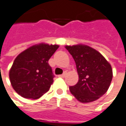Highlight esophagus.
I'll return each instance as SVG.
<instances>
[{
    "mask_svg": "<svg viewBox=\"0 0 126 126\" xmlns=\"http://www.w3.org/2000/svg\"><path fill=\"white\" fill-rule=\"evenodd\" d=\"M66 75H67V72H64V73H63L62 75H59V77H64Z\"/></svg>",
    "mask_w": 126,
    "mask_h": 126,
    "instance_id": "34e87169",
    "label": "esophagus"
}]
</instances>
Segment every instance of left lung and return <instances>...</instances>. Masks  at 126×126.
<instances>
[{"label": "left lung", "instance_id": "1", "mask_svg": "<svg viewBox=\"0 0 126 126\" xmlns=\"http://www.w3.org/2000/svg\"><path fill=\"white\" fill-rule=\"evenodd\" d=\"M65 48L75 62L79 75L78 82L69 87L71 93L84 103L99 99L111 83V65L100 52L87 45L66 46Z\"/></svg>", "mask_w": 126, "mask_h": 126}]
</instances>
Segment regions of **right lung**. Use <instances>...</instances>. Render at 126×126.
I'll return each instance as SVG.
<instances>
[{
	"instance_id": "1",
	"label": "right lung",
	"mask_w": 126,
	"mask_h": 126,
	"mask_svg": "<svg viewBox=\"0 0 126 126\" xmlns=\"http://www.w3.org/2000/svg\"><path fill=\"white\" fill-rule=\"evenodd\" d=\"M58 48L59 45L42 43L17 56L10 69L9 78L18 94L35 100L49 91L54 76L48 61Z\"/></svg>"
}]
</instances>
